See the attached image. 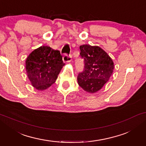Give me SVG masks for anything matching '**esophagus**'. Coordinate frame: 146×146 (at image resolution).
I'll return each mask as SVG.
<instances>
[{
	"instance_id": "esophagus-1",
	"label": "esophagus",
	"mask_w": 146,
	"mask_h": 146,
	"mask_svg": "<svg viewBox=\"0 0 146 146\" xmlns=\"http://www.w3.org/2000/svg\"><path fill=\"white\" fill-rule=\"evenodd\" d=\"M63 60L64 62H70L72 60V56L67 54H64L63 56Z\"/></svg>"
}]
</instances>
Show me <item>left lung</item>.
<instances>
[{
	"label": "left lung",
	"instance_id": "8db88e82",
	"mask_svg": "<svg viewBox=\"0 0 146 146\" xmlns=\"http://www.w3.org/2000/svg\"><path fill=\"white\" fill-rule=\"evenodd\" d=\"M80 49L84 67V70L78 75V82L88 92H96L112 74L113 62L109 55L97 46L84 44L80 46Z\"/></svg>",
	"mask_w": 146,
	"mask_h": 146
}]
</instances>
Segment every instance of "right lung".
<instances>
[{
    "label": "right lung",
    "mask_w": 146,
    "mask_h": 146,
    "mask_svg": "<svg viewBox=\"0 0 146 146\" xmlns=\"http://www.w3.org/2000/svg\"><path fill=\"white\" fill-rule=\"evenodd\" d=\"M64 65L59 50L42 46L30 54L26 60V70L32 85L44 90L52 85Z\"/></svg>",
    "instance_id": "obj_1"
}]
</instances>
